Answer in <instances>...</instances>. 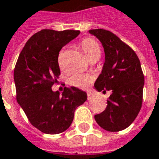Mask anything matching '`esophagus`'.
Masks as SVG:
<instances>
[{"instance_id":"1","label":"esophagus","mask_w":159,"mask_h":159,"mask_svg":"<svg viewBox=\"0 0 159 159\" xmlns=\"http://www.w3.org/2000/svg\"><path fill=\"white\" fill-rule=\"evenodd\" d=\"M87 96H88V100H91V99H93V94L91 93V92L87 93Z\"/></svg>"}]
</instances>
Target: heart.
<instances>
[{
  "label": "heart",
  "instance_id": "obj_1",
  "mask_svg": "<svg viewBox=\"0 0 159 159\" xmlns=\"http://www.w3.org/2000/svg\"><path fill=\"white\" fill-rule=\"evenodd\" d=\"M80 46L83 50L84 54L89 60L98 58L99 59L101 55V48L99 43L96 40L86 38L84 39L80 44ZM58 64L60 68H64L65 66V59L63 53H60L58 58ZM93 75L89 73H74L68 78V83L71 86L80 89L87 88L90 83L93 81Z\"/></svg>",
  "mask_w": 159,
  "mask_h": 159
}]
</instances>
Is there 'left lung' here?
Returning a JSON list of instances; mask_svg holds the SVG:
<instances>
[{
    "instance_id": "left-lung-1",
    "label": "left lung",
    "mask_w": 159,
    "mask_h": 159,
    "mask_svg": "<svg viewBox=\"0 0 159 159\" xmlns=\"http://www.w3.org/2000/svg\"><path fill=\"white\" fill-rule=\"evenodd\" d=\"M89 32L99 39L105 55L94 88L104 93L107 90L112 92L106 109L94 115V119L107 131H121L134 121L142 107L144 76L139 59L133 49L111 31L95 29Z\"/></svg>"
}]
</instances>
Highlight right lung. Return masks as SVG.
I'll list each match as a JSON object with an SVG mask.
<instances>
[{"label": "right lung", "instance_id": "add662e5", "mask_svg": "<svg viewBox=\"0 0 159 159\" xmlns=\"http://www.w3.org/2000/svg\"><path fill=\"white\" fill-rule=\"evenodd\" d=\"M80 33L42 30L30 38L17 60L14 70L17 102L30 124L45 134L66 131L76 108L87 100V93L76 87H66L62 94L51 89L60 75V50Z\"/></svg>", "mask_w": 159, "mask_h": 159}]
</instances>
